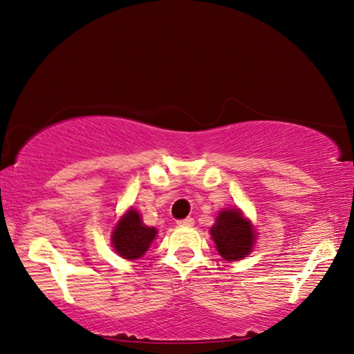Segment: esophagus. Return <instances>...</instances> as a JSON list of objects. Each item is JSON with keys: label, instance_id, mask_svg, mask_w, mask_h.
I'll return each instance as SVG.
<instances>
[{"label": "esophagus", "instance_id": "1", "mask_svg": "<svg viewBox=\"0 0 354 354\" xmlns=\"http://www.w3.org/2000/svg\"><path fill=\"white\" fill-rule=\"evenodd\" d=\"M178 225H185V227H191V225L194 224V219L193 218H185V219H180V221H177Z\"/></svg>", "mask_w": 354, "mask_h": 354}]
</instances>
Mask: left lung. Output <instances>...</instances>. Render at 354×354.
I'll return each instance as SVG.
<instances>
[{"mask_svg": "<svg viewBox=\"0 0 354 354\" xmlns=\"http://www.w3.org/2000/svg\"><path fill=\"white\" fill-rule=\"evenodd\" d=\"M210 234L216 243L218 252L225 260L246 257L256 241L251 223L246 221L236 208L219 213Z\"/></svg>", "mask_w": 354, "mask_h": 354, "instance_id": "1", "label": "left lung"}]
</instances>
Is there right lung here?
<instances>
[{"label": "right lung", "mask_w": 354, "mask_h": 354, "mask_svg": "<svg viewBox=\"0 0 354 354\" xmlns=\"http://www.w3.org/2000/svg\"><path fill=\"white\" fill-rule=\"evenodd\" d=\"M155 235L156 229L144 225L139 213L130 210L114 227L113 246L119 256L135 260L144 256Z\"/></svg>", "instance_id": "1"}]
</instances>
